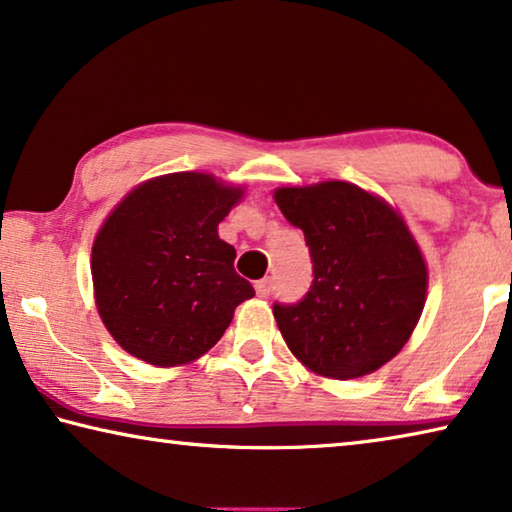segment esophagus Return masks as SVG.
Returning <instances> with one entry per match:
<instances>
[{
	"label": "esophagus",
	"instance_id": "obj_1",
	"mask_svg": "<svg viewBox=\"0 0 512 512\" xmlns=\"http://www.w3.org/2000/svg\"><path fill=\"white\" fill-rule=\"evenodd\" d=\"M271 289H273V280H271V278H264V280H257V282H255V291H257L259 298L269 296Z\"/></svg>",
	"mask_w": 512,
	"mask_h": 512
}]
</instances>
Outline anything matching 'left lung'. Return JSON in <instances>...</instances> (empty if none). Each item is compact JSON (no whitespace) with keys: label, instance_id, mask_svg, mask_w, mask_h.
Returning a JSON list of instances; mask_svg holds the SVG:
<instances>
[{"label":"left lung","instance_id":"8db88e82","mask_svg":"<svg viewBox=\"0 0 512 512\" xmlns=\"http://www.w3.org/2000/svg\"><path fill=\"white\" fill-rule=\"evenodd\" d=\"M273 198L303 230L314 271L303 300L273 305L289 351L326 378L378 371L426 303L428 269L408 225L385 200L339 180L282 186Z\"/></svg>","mask_w":512,"mask_h":512}]
</instances>
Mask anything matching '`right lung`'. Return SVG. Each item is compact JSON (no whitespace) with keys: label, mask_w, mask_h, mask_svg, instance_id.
<instances>
[{"label":"right lung","mask_w":512,"mask_h":512,"mask_svg":"<svg viewBox=\"0 0 512 512\" xmlns=\"http://www.w3.org/2000/svg\"><path fill=\"white\" fill-rule=\"evenodd\" d=\"M243 198L207 173H170L136 186L93 241L95 305L111 337L154 367L205 355L255 289L234 271L218 223Z\"/></svg>","instance_id":"obj_1"}]
</instances>
